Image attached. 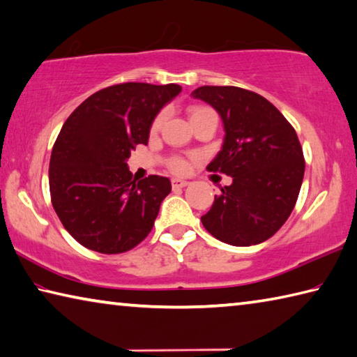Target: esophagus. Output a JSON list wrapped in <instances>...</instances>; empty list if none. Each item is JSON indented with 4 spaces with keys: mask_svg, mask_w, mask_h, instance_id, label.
I'll return each instance as SVG.
<instances>
[{
    "mask_svg": "<svg viewBox=\"0 0 357 357\" xmlns=\"http://www.w3.org/2000/svg\"><path fill=\"white\" fill-rule=\"evenodd\" d=\"M172 185H173V189H183V187L189 185V181H184V179L173 178V179H172Z\"/></svg>",
    "mask_w": 357,
    "mask_h": 357,
    "instance_id": "1",
    "label": "esophagus"
}]
</instances>
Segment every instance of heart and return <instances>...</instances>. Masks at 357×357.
Masks as SVG:
<instances>
[{
	"label": "heart",
	"mask_w": 357,
	"mask_h": 357,
	"mask_svg": "<svg viewBox=\"0 0 357 357\" xmlns=\"http://www.w3.org/2000/svg\"><path fill=\"white\" fill-rule=\"evenodd\" d=\"M207 111H211V109H207V107H204V106H192V107L189 109V116L192 119V116L201 115V114H204V112H207ZM160 123H162V115L156 116V120L153 121V126H151L153 132H156L158 129L160 128ZM172 168H173V172H176V173H185L187 170H189V164H187V162H185L184 159H174V160L172 162Z\"/></svg>",
	"instance_id": "1"
}]
</instances>
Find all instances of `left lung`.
Segmentation results:
<instances>
[{
    "label": "left lung",
    "instance_id": "8db88e82",
    "mask_svg": "<svg viewBox=\"0 0 357 357\" xmlns=\"http://www.w3.org/2000/svg\"><path fill=\"white\" fill-rule=\"evenodd\" d=\"M218 112L223 144L207 165L232 178L201 217L211 234L232 246L267 241L294 211L304 176L295 129L264 96L232 86H203L190 93Z\"/></svg>",
    "mask_w": 357,
    "mask_h": 357
}]
</instances>
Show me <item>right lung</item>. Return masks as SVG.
I'll use <instances>...</instances> for the list:
<instances>
[{
    "instance_id": "add662e5",
    "label": "right lung",
    "mask_w": 357,
    "mask_h": 357,
    "mask_svg": "<svg viewBox=\"0 0 357 357\" xmlns=\"http://www.w3.org/2000/svg\"><path fill=\"white\" fill-rule=\"evenodd\" d=\"M183 87L116 84L77 106L63 123L50 159V192L70 236L89 250L119 255L150 234L168 178L151 174L135 183L131 151L148 144L160 109Z\"/></svg>"
}]
</instances>
